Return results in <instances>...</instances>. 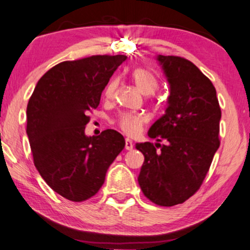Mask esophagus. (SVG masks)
<instances>
[{
  "instance_id": "esophagus-1",
  "label": "esophagus",
  "mask_w": 250,
  "mask_h": 250,
  "mask_svg": "<svg viewBox=\"0 0 250 250\" xmlns=\"http://www.w3.org/2000/svg\"><path fill=\"white\" fill-rule=\"evenodd\" d=\"M125 149L126 150H132L133 149V142L129 139L125 140Z\"/></svg>"
}]
</instances>
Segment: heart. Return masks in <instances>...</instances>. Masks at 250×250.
I'll return each mask as SVG.
<instances>
[{
  "label": "heart",
  "mask_w": 250,
  "mask_h": 250,
  "mask_svg": "<svg viewBox=\"0 0 250 250\" xmlns=\"http://www.w3.org/2000/svg\"><path fill=\"white\" fill-rule=\"evenodd\" d=\"M132 80L135 86L143 95H151L158 88V81L149 70L145 68H136L132 73ZM118 86V81L116 78L107 84L104 88V97L107 99L114 98L116 88ZM145 124V118L136 114H122L117 118V125L123 132L128 135H135Z\"/></svg>",
  "instance_id": "heart-1"
}]
</instances>
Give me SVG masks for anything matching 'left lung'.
Wrapping results in <instances>:
<instances>
[{"label":"left lung","instance_id":"obj_1","mask_svg":"<svg viewBox=\"0 0 250 250\" xmlns=\"http://www.w3.org/2000/svg\"><path fill=\"white\" fill-rule=\"evenodd\" d=\"M157 61L169 97L165 114L148 132L157 143L135 145L145 156L138 181L150 201L170 207L193 196L206 177L220 146L221 108L213 83L191 61L162 54Z\"/></svg>","mask_w":250,"mask_h":250}]
</instances>
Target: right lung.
<instances>
[{
    "label": "right lung",
    "instance_id": "right-lung-1",
    "mask_svg": "<svg viewBox=\"0 0 250 250\" xmlns=\"http://www.w3.org/2000/svg\"><path fill=\"white\" fill-rule=\"evenodd\" d=\"M126 56H92L63 61L37 82L27 105V135L34 164L51 189L68 200L90 199L125 140L115 129L85 135L88 112Z\"/></svg>",
    "mask_w": 250,
    "mask_h": 250
}]
</instances>
